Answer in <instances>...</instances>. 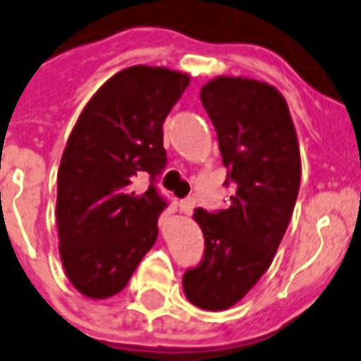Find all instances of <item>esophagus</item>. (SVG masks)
<instances>
[{
  "label": "esophagus",
  "mask_w": 361,
  "mask_h": 361,
  "mask_svg": "<svg viewBox=\"0 0 361 361\" xmlns=\"http://www.w3.org/2000/svg\"><path fill=\"white\" fill-rule=\"evenodd\" d=\"M180 206L183 214H191V212L195 210V206H197V199H195V197H187V199L181 200Z\"/></svg>",
  "instance_id": "1"
}]
</instances>
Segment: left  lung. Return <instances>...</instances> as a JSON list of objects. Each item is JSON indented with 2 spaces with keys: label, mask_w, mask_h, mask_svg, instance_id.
<instances>
[{
  "label": "left lung",
  "mask_w": 361,
  "mask_h": 361,
  "mask_svg": "<svg viewBox=\"0 0 361 361\" xmlns=\"http://www.w3.org/2000/svg\"><path fill=\"white\" fill-rule=\"evenodd\" d=\"M227 178L225 210H195L204 255L183 274L187 299L204 310L238 302L265 274L295 206L301 159L284 96L267 82L217 77L200 90Z\"/></svg>",
  "instance_id": "8db88e82"
}]
</instances>
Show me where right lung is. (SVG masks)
<instances>
[{
    "mask_svg": "<svg viewBox=\"0 0 361 361\" xmlns=\"http://www.w3.org/2000/svg\"><path fill=\"white\" fill-rule=\"evenodd\" d=\"M189 85L166 68L132 66L102 85L79 115L59 170L60 257L82 295L106 299L130 280L159 235L169 200L157 189L166 166L162 123ZM150 176L148 191L131 183Z\"/></svg>",
    "mask_w": 361,
    "mask_h": 361,
    "instance_id": "1",
    "label": "right lung"
}]
</instances>
